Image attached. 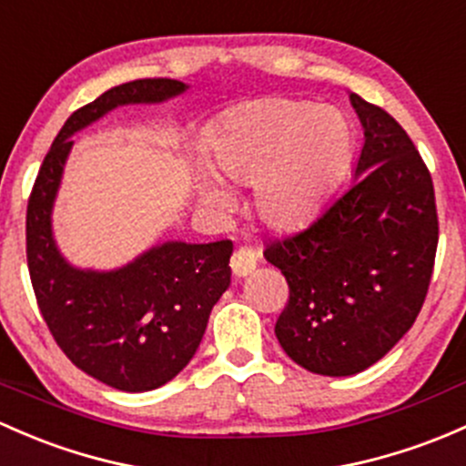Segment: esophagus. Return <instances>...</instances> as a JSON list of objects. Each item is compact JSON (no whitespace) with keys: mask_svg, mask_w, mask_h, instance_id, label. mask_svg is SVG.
Instances as JSON below:
<instances>
[{"mask_svg":"<svg viewBox=\"0 0 466 466\" xmlns=\"http://www.w3.org/2000/svg\"><path fill=\"white\" fill-rule=\"evenodd\" d=\"M229 268L237 277H248L249 272L257 268V252L249 246H241L234 249L232 258H229Z\"/></svg>","mask_w":466,"mask_h":466,"instance_id":"obj_1","label":"esophagus"}]
</instances>
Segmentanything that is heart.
<instances>
[{
  "instance_id": "obj_1",
  "label": "heart",
  "mask_w": 466,
  "mask_h": 466,
  "mask_svg": "<svg viewBox=\"0 0 466 466\" xmlns=\"http://www.w3.org/2000/svg\"><path fill=\"white\" fill-rule=\"evenodd\" d=\"M350 149V129L337 111L263 97L229 111L214 140L212 167L229 187L254 185L257 217L290 232L319 212ZM200 196L214 209L229 205L228 194L209 180L200 185Z\"/></svg>"
}]
</instances>
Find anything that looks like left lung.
<instances>
[{"label":"left lung","mask_w":466,"mask_h":466,"mask_svg":"<svg viewBox=\"0 0 466 466\" xmlns=\"http://www.w3.org/2000/svg\"><path fill=\"white\" fill-rule=\"evenodd\" d=\"M364 125L355 183L308 228L272 238L266 258L288 281L277 339L328 377L380 361L418 319L438 249L431 171L401 125L352 93Z\"/></svg>","instance_id":"obj_1"}]
</instances>
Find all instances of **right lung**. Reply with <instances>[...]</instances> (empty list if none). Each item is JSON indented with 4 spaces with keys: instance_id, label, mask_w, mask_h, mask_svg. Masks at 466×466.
<instances>
[{
    "instance_id": "right-lung-1",
    "label": "right lung",
    "mask_w": 466,
    "mask_h": 466,
    "mask_svg": "<svg viewBox=\"0 0 466 466\" xmlns=\"http://www.w3.org/2000/svg\"><path fill=\"white\" fill-rule=\"evenodd\" d=\"M185 91L169 77H143L73 111L44 156L26 208V261L39 312L62 352L117 390L158 389L198 349L214 303L229 286L232 241L165 243L116 272L71 268L57 252L51 208L71 136L117 105L160 102Z\"/></svg>"
}]
</instances>
